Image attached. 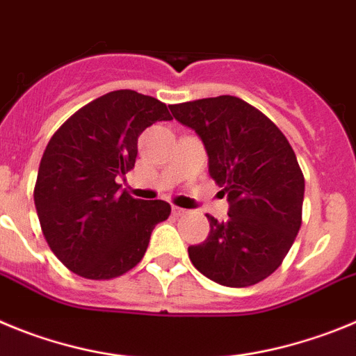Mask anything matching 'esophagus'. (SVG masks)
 <instances>
[{"label":"esophagus","mask_w":356,"mask_h":356,"mask_svg":"<svg viewBox=\"0 0 356 356\" xmlns=\"http://www.w3.org/2000/svg\"><path fill=\"white\" fill-rule=\"evenodd\" d=\"M172 213H174L175 216H184V214H188V213H190V211H188V209H182V207L174 206V207H172Z\"/></svg>","instance_id":"34e87169"}]
</instances>
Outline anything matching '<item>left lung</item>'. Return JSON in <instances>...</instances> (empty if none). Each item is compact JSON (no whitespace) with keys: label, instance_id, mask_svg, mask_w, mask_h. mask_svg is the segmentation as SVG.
Listing matches in <instances>:
<instances>
[{"label":"left lung","instance_id":"8db88e82","mask_svg":"<svg viewBox=\"0 0 356 356\" xmlns=\"http://www.w3.org/2000/svg\"><path fill=\"white\" fill-rule=\"evenodd\" d=\"M170 111L202 140L209 175L229 202L227 222L207 214L209 236L188 246L191 262L216 284L254 286L282 264L302 225L305 181L293 147L264 113L232 95Z\"/></svg>","mask_w":356,"mask_h":356}]
</instances>
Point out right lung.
Returning <instances> with one entry per match:
<instances>
[{"instance_id": "add662e5", "label": "right lung", "mask_w": 356, "mask_h": 356, "mask_svg": "<svg viewBox=\"0 0 356 356\" xmlns=\"http://www.w3.org/2000/svg\"><path fill=\"white\" fill-rule=\"evenodd\" d=\"M159 120H172L161 101L115 90L76 111L47 143L35 207L47 245L72 273L92 280L126 273L170 216L168 202L140 200L118 184L136 161L138 136Z\"/></svg>"}]
</instances>
